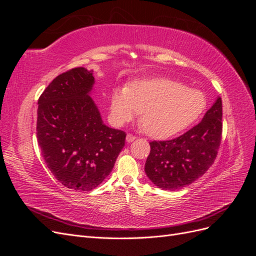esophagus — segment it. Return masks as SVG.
Segmentation results:
<instances>
[{
    "label": "esophagus",
    "instance_id": "esophagus-1",
    "mask_svg": "<svg viewBox=\"0 0 256 256\" xmlns=\"http://www.w3.org/2000/svg\"><path fill=\"white\" fill-rule=\"evenodd\" d=\"M134 140H136V136H134L130 134H127V136H126V141H127L128 143H130V142H134Z\"/></svg>",
    "mask_w": 256,
    "mask_h": 256
}]
</instances>
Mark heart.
<instances>
[{"label":"heart","mask_w":256,"mask_h":256,"mask_svg":"<svg viewBox=\"0 0 256 256\" xmlns=\"http://www.w3.org/2000/svg\"><path fill=\"white\" fill-rule=\"evenodd\" d=\"M206 106L203 92L172 79L148 78L115 90L110 116L114 125L122 126L142 112L140 122L145 132L154 138H166L191 126Z\"/></svg>","instance_id":"obj_1"}]
</instances>
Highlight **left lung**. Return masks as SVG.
<instances>
[{
    "mask_svg": "<svg viewBox=\"0 0 256 256\" xmlns=\"http://www.w3.org/2000/svg\"><path fill=\"white\" fill-rule=\"evenodd\" d=\"M222 138V100L216 98L202 122L173 140L152 141L145 162L147 177L162 190L196 182L212 166Z\"/></svg>",
    "mask_w": 256,
    "mask_h": 256,
    "instance_id": "obj_1",
    "label": "left lung"
}]
</instances>
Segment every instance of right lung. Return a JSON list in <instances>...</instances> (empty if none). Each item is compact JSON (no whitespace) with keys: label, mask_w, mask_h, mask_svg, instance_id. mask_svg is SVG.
I'll use <instances>...</instances> for the list:
<instances>
[{"label":"right lung","mask_w":256,"mask_h":256,"mask_svg":"<svg viewBox=\"0 0 256 256\" xmlns=\"http://www.w3.org/2000/svg\"><path fill=\"white\" fill-rule=\"evenodd\" d=\"M92 70L58 76L38 99L37 141L46 164L65 187L90 191L114 166L126 134L106 126L90 92Z\"/></svg>","instance_id":"right-lung-1"}]
</instances>
